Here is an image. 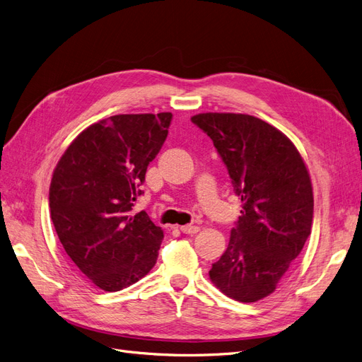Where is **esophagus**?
Returning <instances> with one entry per match:
<instances>
[{
	"label": "esophagus",
	"mask_w": 362,
	"mask_h": 362,
	"mask_svg": "<svg viewBox=\"0 0 362 362\" xmlns=\"http://www.w3.org/2000/svg\"><path fill=\"white\" fill-rule=\"evenodd\" d=\"M180 230L183 233H187V235H194L199 230V228L195 226V225H185V226H180Z\"/></svg>",
	"instance_id": "obj_1"
}]
</instances>
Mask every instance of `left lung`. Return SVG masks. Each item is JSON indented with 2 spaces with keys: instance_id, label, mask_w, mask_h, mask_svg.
I'll use <instances>...</instances> for the list:
<instances>
[{
  "instance_id": "left-lung-1",
  "label": "left lung",
  "mask_w": 362,
  "mask_h": 362,
  "mask_svg": "<svg viewBox=\"0 0 362 362\" xmlns=\"http://www.w3.org/2000/svg\"><path fill=\"white\" fill-rule=\"evenodd\" d=\"M243 209L229 244L209 272L230 298L251 303L275 291L310 235L313 195L308 168L291 140L245 114H198Z\"/></svg>"
}]
</instances>
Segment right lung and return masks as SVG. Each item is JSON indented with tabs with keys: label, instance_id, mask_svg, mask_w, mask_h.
I'll return each mask as SVG.
<instances>
[{
	"label": "right lung",
	"instance_id": "1",
	"mask_svg": "<svg viewBox=\"0 0 362 362\" xmlns=\"http://www.w3.org/2000/svg\"><path fill=\"white\" fill-rule=\"evenodd\" d=\"M171 118L102 119L76 136L54 168L49 201L57 237L80 272L105 291L134 284L158 259L163 230L133 207Z\"/></svg>",
	"mask_w": 362,
	"mask_h": 362
}]
</instances>
